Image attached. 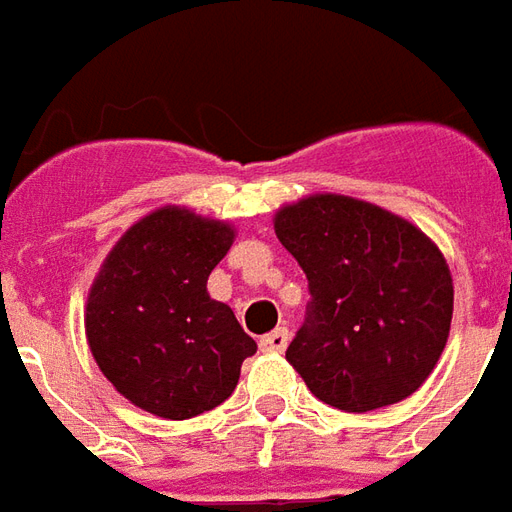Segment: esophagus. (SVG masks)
Here are the masks:
<instances>
[{
    "instance_id": "1",
    "label": "esophagus",
    "mask_w": 512,
    "mask_h": 512,
    "mask_svg": "<svg viewBox=\"0 0 512 512\" xmlns=\"http://www.w3.org/2000/svg\"><path fill=\"white\" fill-rule=\"evenodd\" d=\"M288 340L290 334L285 326H279V329H274L271 334H266L263 340H260V348L266 351V354H282L285 348H288Z\"/></svg>"
}]
</instances>
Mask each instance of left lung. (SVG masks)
<instances>
[{
	"label": "left lung",
	"mask_w": 512,
	"mask_h": 512,
	"mask_svg": "<svg viewBox=\"0 0 512 512\" xmlns=\"http://www.w3.org/2000/svg\"><path fill=\"white\" fill-rule=\"evenodd\" d=\"M274 233L310 279L285 359L312 395L351 414L414 395L450 337L455 290L439 246L403 216L329 191L282 205Z\"/></svg>",
	"instance_id": "left-lung-1"
}]
</instances>
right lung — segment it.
Instances as JSON below:
<instances>
[{
	"mask_svg": "<svg viewBox=\"0 0 512 512\" xmlns=\"http://www.w3.org/2000/svg\"><path fill=\"white\" fill-rule=\"evenodd\" d=\"M235 227L186 205H164L109 249L84 304L95 365L128 403L161 419H189L233 395L257 343L208 277Z\"/></svg>",
	"mask_w": 512,
	"mask_h": 512,
	"instance_id": "obj_1",
	"label": "right lung"
}]
</instances>
